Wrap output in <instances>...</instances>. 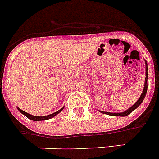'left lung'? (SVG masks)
I'll return each instance as SVG.
<instances>
[{"label": "left lung", "instance_id": "obj_1", "mask_svg": "<svg viewBox=\"0 0 159 159\" xmlns=\"http://www.w3.org/2000/svg\"><path fill=\"white\" fill-rule=\"evenodd\" d=\"M146 64V78H145V83H144V88H143V91H142V94L140 96L139 99L136 101V103L133 104L132 106L130 107L127 110H125L124 112L121 113H109V112H104V111H100L101 113L103 114H106V115H109V116H127L128 115H130V113L133 111L134 109H136L137 107L139 106L140 104L142 103V102L144 100L145 98L146 93H147V90H148V63L145 61Z\"/></svg>", "mask_w": 159, "mask_h": 159}]
</instances>
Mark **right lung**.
Wrapping results in <instances>:
<instances>
[{"mask_svg":"<svg viewBox=\"0 0 159 159\" xmlns=\"http://www.w3.org/2000/svg\"><path fill=\"white\" fill-rule=\"evenodd\" d=\"M64 109V107L62 108V109H61L60 110H58V111H56V112L53 113V114H51V115H49V116H32V115H30V114H29V113L25 112V111H23V110H22L21 109H19V108H17V109L19 110L20 112L22 113L23 115H24V116H26V117H28V118L29 119V120H34V121H39V120H49V119H51L53 118L54 116H56V115H58L59 113L61 111L62 109Z\"/></svg>","mask_w":159,"mask_h":159,"instance_id":"1","label":"right lung"}]
</instances>
